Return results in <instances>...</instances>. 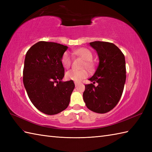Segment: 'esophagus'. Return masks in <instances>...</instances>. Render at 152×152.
Segmentation results:
<instances>
[{
    "instance_id": "obj_1",
    "label": "esophagus",
    "mask_w": 152,
    "mask_h": 152,
    "mask_svg": "<svg viewBox=\"0 0 152 152\" xmlns=\"http://www.w3.org/2000/svg\"><path fill=\"white\" fill-rule=\"evenodd\" d=\"M74 84H75V86H78V85H79V83L78 82H74Z\"/></svg>"
}]
</instances>
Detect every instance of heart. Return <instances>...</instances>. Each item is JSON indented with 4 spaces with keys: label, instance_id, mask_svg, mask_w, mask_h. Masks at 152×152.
Returning <instances> with one entry per match:
<instances>
[{
    "label": "heart",
    "instance_id": "obj_1",
    "mask_svg": "<svg viewBox=\"0 0 152 152\" xmlns=\"http://www.w3.org/2000/svg\"><path fill=\"white\" fill-rule=\"evenodd\" d=\"M73 53L78 55L82 58H83L86 61L87 66H91V61L93 59V54L89 50L86 48H80L78 50H73ZM61 63L63 67L67 68L70 67L72 63V57L69 52L64 53L62 58H61ZM88 76V71L85 70H74L71 69L67 71L65 74V77L67 80H72L76 82H79Z\"/></svg>",
    "mask_w": 152,
    "mask_h": 152
}]
</instances>
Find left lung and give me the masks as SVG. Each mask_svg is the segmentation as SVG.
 Wrapping results in <instances>:
<instances>
[{
	"mask_svg": "<svg viewBox=\"0 0 152 152\" xmlns=\"http://www.w3.org/2000/svg\"><path fill=\"white\" fill-rule=\"evenodd\" d=\"M89 44L97 53L99 63L89 79L93 83L85 85L83 99L90 110L104 114L115 107L122 95L126 80L125 56L112 43L95 41Z\"/></svg>",
	"mask_w": 152,
	"mask_h": 152,
	"instance_id": "left-lung-1",
	"label": "left lung"
}]
</instances>
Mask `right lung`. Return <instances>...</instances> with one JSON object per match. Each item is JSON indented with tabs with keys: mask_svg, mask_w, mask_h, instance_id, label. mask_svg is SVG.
<instances>
[{
	"mask_svg": "<svg viewBox=\"0 0 152 152\" xmlns=\"http://www.w3.org/2000/svg\"><path fill=\"white\" fill-rule=\"evenodd\" d=\"M67 49L62 44L40 41L25 56L23 77L25 88L31 102L44 114H59L69 104L75 85L72 80H62L64 69L61 58Z\"/></svg>",
	"mask_w": 152,
	"mask_h": 152,
	"instance_id": "obj_1",
	"label": "right lung"
}]
</instances>
